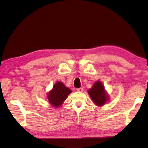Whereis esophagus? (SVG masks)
Listing matches in <instances>:
<instances>
[{
    "mask_svg": "<svg viewBox=\"0 0 148 148\" xmlns=\"http://www.w3.org/2000/svg\"><path fill=\"white\" fill-rule=\"evenodd\" d=\"M77 91L78 92H83L84 90H83V88H79L77 89Z\"/></svg>",
    "mask_w": 148,
    "mask_h": 148,
    "instance_id": "esophagus-1",
    "label": "esophagus"
}]
</instances>
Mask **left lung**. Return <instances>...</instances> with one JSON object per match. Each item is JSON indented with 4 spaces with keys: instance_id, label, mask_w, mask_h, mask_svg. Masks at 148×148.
Returning a JSON list of instances; mask_svg holds the SVG:
<instances>
[{
    "instance_id": "1",
    "label": "left lung",
    "mask_w": 148,
    "mask_h": 148,
    "mask_svg": "<svg viewBox=\"0 0 148 148\" xmlns=\"http://www.w3.org/2000/svg\"><path fill=\"white\" fill-rule=\"evenodd\" d=\"M88 93L92 101L98 107H101L109 102L110 98L102 82L95 81L92 87L88 90Z\"/></svg>"
}]
</instances>
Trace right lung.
Wrapping results in <instances>:
<instances>
[{
	"mask_svg": "<svg viewBox=\"0 0 148 148\" xmlns=\"http://www.w3.org/2000/svg\"><path fill=\"white\" fill-rule=\"evenodd\" d=\"M72 92V90L67 88L60 81L57 82L53 87L47 94V99L51 106L55 108H60Z\"/></svg>",
	"mask_w": 148,
	"mask_h": 148,
	"instance_id": "add662e5",
	"label": "right lung"
}]
</instances>
